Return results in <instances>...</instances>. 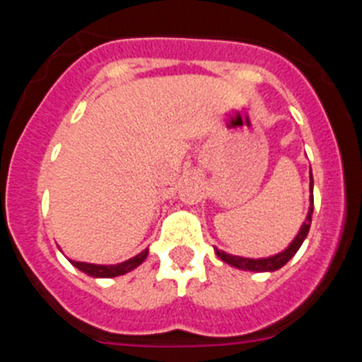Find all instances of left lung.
Wrapping results in <instances>:
<instances>
[{"label": "left lung", "mask_w": 362, "mask_h": 362, "mask_svg": "<svg viewBox=\"0 0 362 362\" xmlns=\"http://www.w3.org/2000/svg\"><path fill=\"white\" fill-rule=\"evenodd\" d=\"M313 188V179L310 177V190ZM312 214H313V196L310 197V210H308V216H306V221L303 223L300 226L299 233L296 235L292 243L288 245V248H284L281 254L272 255V257H264V259H248V257H239V255H232V254H226L223 250H217L216 248V254L221 261H225L228 263L230 267H235L239 270H250V272H276L279 270L281 267L288 263L290 259L296 255V252L299 250L303 241L306 239L308 235V230L310 225H312Z\"/></svg>", "instance_id": "obj_1"}]
</instances>
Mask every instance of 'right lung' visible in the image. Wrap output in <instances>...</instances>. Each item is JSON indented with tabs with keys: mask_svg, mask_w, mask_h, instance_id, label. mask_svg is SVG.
<instances>
[{
	"mask_svg": "<svg viewBox=\"0 0 362 362\" xmlns=\"http://www.w3.org/2000/svg\"><path fill=\"white\" fill-rule=\"evenodd\" d=\"M146 255H148V250H143L141 254H137L136 257L129 259V261H123V263L119 264H92V263H79V261H70V263L78 268V270L85 272L86 276H90V277H117L139 267V264L146 259Z\"/></svg>",
	"mask_w": 362,
	"mask_h": 362,
	"instance_id": "add662e5",
	"label": "right lung"
}]
</instances>
